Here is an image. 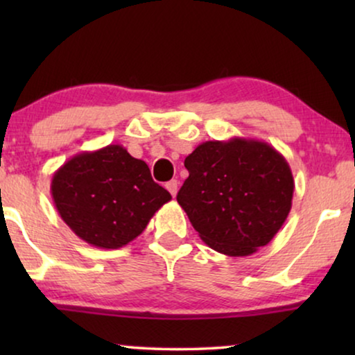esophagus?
<instances>
[{"label":"esophagus","instance_id":"esophagus-1","mask_svg":"<svg viewBox=\"0 0 355 355\" xmlns=\"http://www.w3.org/2000/svg\"><path fill=\"white\" fill-rule=\"evenodd\" d=\"M178 186H179V182L176 181V179H171V181L166 182V189H168L169 193H171L173 197H176V193H178Z\"/></svg>","mask_w":355,"mask_h":355}]
</instances>
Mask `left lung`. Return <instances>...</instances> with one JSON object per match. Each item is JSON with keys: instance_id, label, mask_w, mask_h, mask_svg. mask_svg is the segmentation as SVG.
Wrapping results in <instances>:
<instances>
[{"instance_id": "obj_1", "label": "left lung", "mask_w": 355, "mask_h": 355, "mask_svg": "<svg viewBox=\"0 0 355 355\" xmlns=\"http://www.w3.org/2000/svg\"><path fill=\"white\" fill-rule=\"evenodd\" d=\"M189 178L178 203L213 250L255 254L276 236L293 207L289 163L263 140H208L184 159Z\"/></svg>"}]
</instances>
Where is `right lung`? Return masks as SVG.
<instances>
[{
  "instance_id": "1",
  "label": "right lung",
  "mask_w": 355,
  "mask_h": 355,
  "mask_svg": "<svg viewBox=\"0 0 355 355\" xmlns=\"http://www.w3.org/2000/svg\"><path fill=\"white\" fill-rule=\"evenodd\" d=\"M51 197L62 221L87 244L119 249L140 236L171 193L123 145L80 152L58 168Z\"/></svg>"
}]
</instances>
